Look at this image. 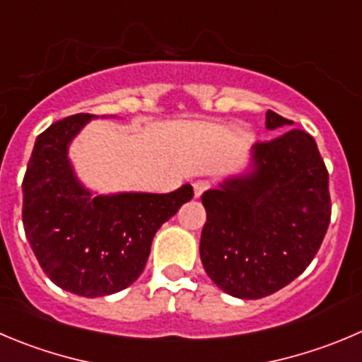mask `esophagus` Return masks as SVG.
Listing matches in <instances>:
<instances>
[{
	"mask_svg": "<svg viewBox=\"0 0 362 362\" xmlns=\"http://www.w3.org/2000/svg\"><path fill=\"white\" fill-rule=\"evenodd\" d=\"M209 187H211V183H209V181H206V179H199V181H195L194 183L195 197H201V195L204 194Z\"/></svg>",
	"mask_w": 362,
	"mask_h": 362,
	"instance_id": "1",
	"label": "esophagus"
}]
</instances>
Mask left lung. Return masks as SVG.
<instances>
[{"mask_svg": "<svg viewBox=\"0 0 362 362\" xmlns=\"http://www.w3.org/2000/svg\"><path fill=\"white\" fill-rule=\"evenodd\" d=\"M291 124L267 112L268 129ZM201 199L202 267L220 290L247 300L297 279L330 222L329 172L315 139L302 129L254 144L250 170L223 179Z\"/></svg>", "mask_w": 362, "mask_h": 362, "instance_id": "8db88e82", "label": "left lung"}]
</instances>
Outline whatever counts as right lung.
Listing matches in <instances>:
<instances>
[{"mask_svg":"<svg viewBox=\"0 0 362 362\" xmlns=\"http://www.w3.org/2000/svg\"><path fill=\"white\" fill-rule=\"evenodd\" d=\"M90 119L76 113L37 136L23 179V226L47 277L62 290L94 298L140 277L156 230L194 197V188L92 194L67 156L69 144Z\"/></svg>","mask_w":362,"mask_h":362,"instance_id":"1","label":"right lung"}]
</instances>
